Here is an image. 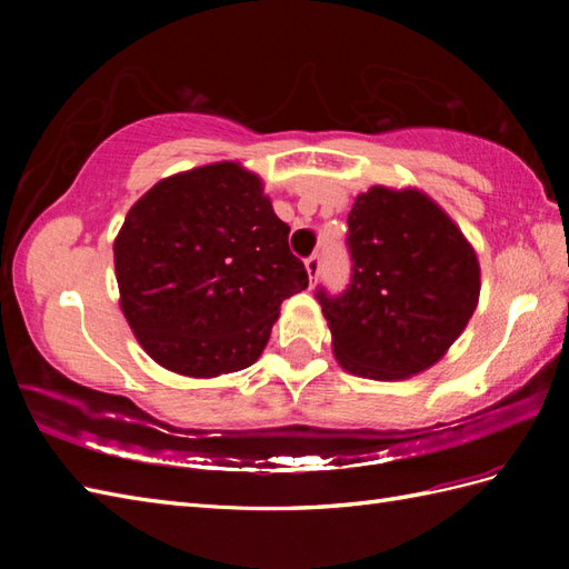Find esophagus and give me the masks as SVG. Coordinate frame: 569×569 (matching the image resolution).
Here are the masks:
<instances>
[{"mask_svg":"<svg viewBox=\"0 0 569 569\" xmlns=\"http://www.w3.org/2000/svg\"><path fill=\"white\" fill-rule=\"evenodd\" d=\"M306 271H308V278H310V283L316 281L318 278V273H320V257L318 253H312L310 259H306Z\"/></svg>","mask_w":569,"mask_h":569,"instance_id":"obj_1","label":"esophagus"}]
</instances>
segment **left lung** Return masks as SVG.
Wrapping results in <instances>:
<instances>
[{"label": "left lung", "instance_id": "8db88e82", "mask_svg": "<svg viewBox=\"0 0 569 569\" xmlns=\"http://www.w3.org/2000/svg\"><path fill=\"white\" fill-rule=\"evenodd\" d=\"M352 283L318 291L332 352L355 377L396 381L447 355L479 303L475 247L418 188L371 186L347 217Z\"/></svg>", "mask_w": 569, "mask_h": 569}]
</instances>
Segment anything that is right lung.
<instances>
[{"label": "right lung", "instance_id": "add662e5", "mask_svg": "<svg viewBox=\"0 0 569 569\" xmlns=\"http://www.w3.org/2000/svg\"><path fill=\"white\" fill-rule=\"evenodd\" d=\"M263 180L217 161L159 180L114 239L119 306L156 365L214 379L251 367L281 303L308 288Z\"/></svg>", "mask_w": 569, "mask_h": 569}]
</instances>
